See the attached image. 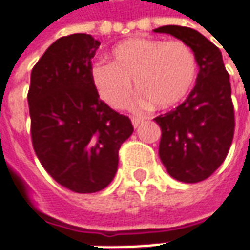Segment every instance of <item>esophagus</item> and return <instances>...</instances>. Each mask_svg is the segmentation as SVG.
Returning a JSON list of instances; mask_svg holds the SVG:
<instances>
[{
  "instance_id": "esophagus-1",
  "label": "esophagus",
  "mask_w": 250,
  "mask_h": 250,
  "mask_svg": "<svg viewBox=\"0 0 250 250\" xmlns=\"http://www.w3.org/2000/svg\"><path fill=\"white\" fill-rule=\"evenodd\" d=\"M141 119H140V117H133V119H131V123H133V125L134 127H135V128H137V127H138V125H141Z\"/></svg>"
}]
</instances>
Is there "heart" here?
Listing matches in <instances>:
<instances>
[{
  "instance_id": "obj_1",
  "label": "heart",
  "mask_w": 250,
  "mask_h": 250,
  "mask_svg": "<svg viewBox=\"0 0 250 250\" xmlns=\"http://www.w3.org/2000/svg\"><path fill=\"white\" fill-rule=\"evenodd\" d=\"M110 62L97 61L90 79L109 106L125 109L133 101V83L142 102L156 109L178 105L194 87L198 63L192 49L180 40L131 37L110 49Z\"/></svg>"
}]
</instances>
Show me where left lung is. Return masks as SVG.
<instances>
[{
  "label": "left lung",
  "instance_id": "obj_1",
  "mask_svg": "<svg viewBox=\"0 0 250 250\" xmlns=\"http://www.w3.org/2000/svg\"><path fill=\"white\" fill-rule=\"evenodd\" d=\"M153 31L188 44L199 66L195 87L184 102L155 119L162 128L159 156L168 174L181 183H199L224 162L232 142L229 74L219 48L199 31L174 24Z\"/></svg>",
  "mask_w": 250,
  "mask_h": 250
}]
</instances>
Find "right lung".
<instances>
[{
    "label": "right lung",
    "mask_w": 250,
    "mask_h": 250,
    "mask_svg": "<svg viewBox=\"0 0 250 250\" xmlns=\"http://www.w3.org/2000/svg\"><path fill=\"white\" fill-rule=\"evenodd\" d=\"M99 45L84 33L56 40L33 67L27 94L37 158L56 183L79 194L110 184L119 149L134 131L130 119L101 101L91 83Z\"/></svg>",
    "instance_id": "right-lung-1"
}]
</instances>
